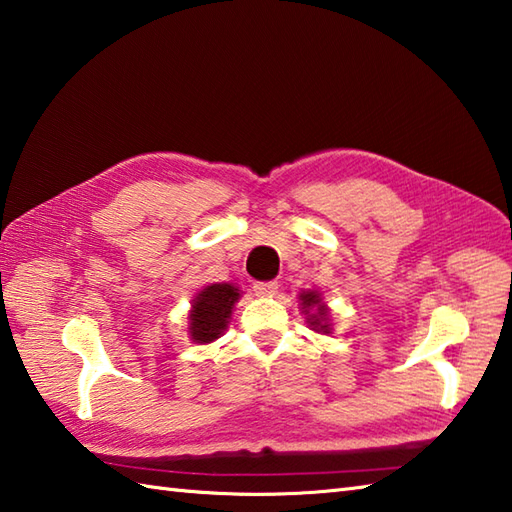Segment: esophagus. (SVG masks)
Segmentation results:
<instances>
[{
  "label": "esophagus",
  "mask_w": 512,
  "mask_h": 512,
  "mask_svg": "<svg viewBox=\"0 0 512 512\" xmlns=\"http://www.w3.org/2000/svg\"><path fill=\"white\" fill-rule=\"evenodd\" d=\"M278 289L276 280H267V283H254V291L258 296H274Z\"/></svg>",
  "instance_id": "obj_1"
}]
</instances>
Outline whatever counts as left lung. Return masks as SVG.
Listing matches in <instances>:
<instances>
[{
  "label": "left lung",
  "instance_id": "1",
  "mask_svg": "<svg viewBox=\"0 0 512 512\" xmlns=\"http://www.w3.org/2000/svg\"><path fill=\"white\" fill-rule=\"evenodd\" d=\"M300 300H302V309H305V314L311 308L317 309L316 315H309L307 322L311 327H314L316 331H325V333H331V325H329V314H327V307L325 302L320 300L318 291H302L300 294Z\"/></svg>",
  "mask_w": 512,
  "mask_h": 512
}]
</instances>
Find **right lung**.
<instances>
[{
    "label": "right lung",
    "mask_w": 512,
    "mask_h": 512,
    "mask_svg": "<svg viewBox=\"0 0 512 512\" xmlns=\"http://www.w3.org/2000/svg\"><path fill=\"white\" fill-rule=\"evenodd\" d=\"M238 298H241V289L229 283L207 285L203 291H198L192 300L190 327H187L192 340L207 344L221 336L227 329L229 316H232Z\"/></svg>",
    "instance_id": "right-lung-1"
}]
</instances>
